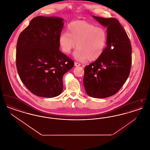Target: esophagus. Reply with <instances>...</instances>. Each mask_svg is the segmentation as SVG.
Segmentation results:
<instances>
[{
    "instance_id": "1",
    "label": "esophagus",
    "mask_w": 150,
    "mask_h": 150,
    "mask_svg": "<svg viewBox=\"0 0 150 150\" xmlns=\"http://www.w3.org/2000/svg\"><path fill=\"white\" fill-rule=\"evenodd\" d=\"M74 64H75V66H80V64L79 63V62H75Z\"/></svg>"
}]
</instances>
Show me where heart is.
<instances>
[{
  "mask_svg": "<svg viewBox=\"0 0 150 150\" xmlns=\"http://www.w3.org/2000/svg\"><path fill=\"white\" fill-rule=\"evenodd\" d=\"M69 33H62L59 38V44L62 51L69 54L75 48L74 57L79 61L88 58L94 61L102 55L107 43L106 30L96 27L84 21L72 22L68 26Z\"/></svg>",
  "mask_w": 150,
  "mask_h": 150,
  "instance_id": "obj_1",
  "label": "heart"
}]
</instances>
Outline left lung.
I'll use <instances>...</instances> for the list:
<instances>
[{"instance_id":"8db88e82","label":"left lung","mask_w":150,"mask_h":150,"mask_svg":"<svg viewBox=\"0 0 150 150\" xmlns=\"http://www.w3.org/2000/svg\"><path fill=\"white\" fill-rule=\"evenodd\" d=\"M93 17L107 27V47L97 60L85 67L83 82L89 96L104 98L117 93L128 78L132 46L126 31L116 18Z\"/></svg>"}]
</instances>
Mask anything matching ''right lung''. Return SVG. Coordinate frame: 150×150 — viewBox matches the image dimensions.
<instances>
[{
    "label": "right lung",
    "instance_id": "obj_1",
    "mask_svg": "<svg viewBox=\"0 0 150 150\" xmlns=\"http://www.w3.org/2000/svg\"><path fill=\"white\" fill-rule=\"evenodd\" d=\"M63 19L38 16L19 35L16 67L23 84L36 96L52 98L63 90L62 78L74 66L59 50Z\"/></svg>",
    "mask_w": 150,
    "mask_h": 150
}]
</instances>
